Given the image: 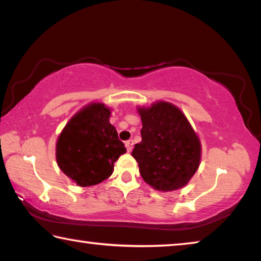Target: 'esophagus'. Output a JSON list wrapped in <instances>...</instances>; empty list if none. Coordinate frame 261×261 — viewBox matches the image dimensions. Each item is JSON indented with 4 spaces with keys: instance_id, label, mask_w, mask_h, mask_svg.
<instances>
[{
    "instance_id": "esophagus-1",
    "label": "esophagus",
    "mask_w": 261,
    "mask_h": 261,
    "mask_svg": "<svg viewBox=\"0 0 261 261\" xmlns=\"http://www.w3.org/2000/svg\"><path fill=\"white\" fill-rule=\"evenodd\" d=\"M125 147L127 149V152H131L132 148H134V140H127L125 141Z\"/></svg>"
}]
</instances>
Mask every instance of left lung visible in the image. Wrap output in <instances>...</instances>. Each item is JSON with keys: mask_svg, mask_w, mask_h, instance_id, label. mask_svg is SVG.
<instances>
[{"mask_svg": "<svg viewBox=\"0 0 261 261\" xmlns=\"http://www.w3.org/2000/svg\"><path fill=\"white\" fill-rule=\"evenodd\" d=\"M141 141L131 155L139 166L141 177L162 192L185 187L200 165L199 137L178 107L158 101L151 107H138Z\"/></svg>", "mask_w": 261, "mask_h": 261, "instance_id": "obj_1", "label": "left lung"}]
</instances>
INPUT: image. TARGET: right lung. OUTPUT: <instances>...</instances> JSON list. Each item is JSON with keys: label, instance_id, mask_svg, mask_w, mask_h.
<instances>
[{"label": "right lung", "instance_id": "obj_1", "mask_svg": "<svg viewBox=\"0 0 261 261\" xmlns=\"http://www.w3.org/2000/svg\"><path fill=\"white\" fill-rule=\"evenodd\" d=\"M110 109L92 102L70 118L56 141L60 169L79 187H91L113 174L114 163L126 152L110 124Z\"/></svg>", "mask_w": 261, "mask_h": 261}]
</instances>
